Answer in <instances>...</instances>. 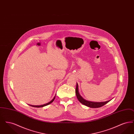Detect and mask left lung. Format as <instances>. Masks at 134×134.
<instances>
[{
	"label": "left lung",
	"instance_id": "left-lung-1",
	"mask_svg": "<svg viewBox=\"0 0 134 134\" xmlns=\"http://www.w3.org/2000/svg\"><path fill=\"white\" fill-rule=\"evenodd\" d=\"M75 93H76L77 98L80 102H81V103H82L84 105H85L87 107H88L89 108H98L102 107L104 105H105V104H107L109 101H110V100H109L104 102H90V101L85 100L83 97L80 95V94L79 93L78 83H76V88L75 89Z\"/></svg>",
	"mask_w": 134,
	"mask_h": 134
}]
</instances>
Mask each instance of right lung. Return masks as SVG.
I'll list each match as a JSON object with an SVG mask.
<instances>
[{"mask_svg": "<svg viewBox=\"0 0 134 134\" xmlns=\"http://www.w3.org/2000/svg\"><path fill=\"white\" fill-rule=\"evenodd\" d=\"M55 96H56V95H55ZM55 96H54V97L53 98V99L51 101H50V102H48V103H46V104H43V105H30L31 106V107H35V108H42V107H45V106H46V105H48L50 104V103H51L52 102H53L54 100V99H55Z\"/></svg>", "mask_w": 134, "mask_h": 134, "instance_id": "obj_1", "label": "right lung"}]
</instances>
